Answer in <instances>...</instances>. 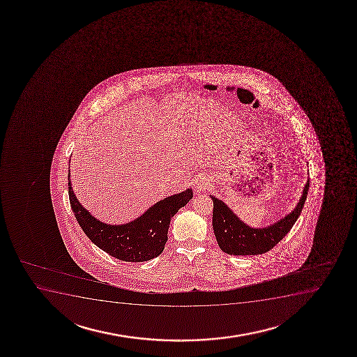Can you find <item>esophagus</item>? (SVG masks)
I'll use <instances>...</instances> for the list:
<instances>
[{
	"mask_svg": "<svg viewBox=\"0 0 357 357\" xmlns=\"http://www.w3.org/2000/svg\"><path fill=\"white\" fill-rule=\"evenodd\" d=\"M208 185H209V181L204 179V178H201V179H197V181L195 183V190L198 193L204 192L208 189Z\"/></svg>",
	"mask_w": 357,
	"mask_h": 357,
	"instance_id": "obj_1",
	"label": "esophagus"
}]
</instances>
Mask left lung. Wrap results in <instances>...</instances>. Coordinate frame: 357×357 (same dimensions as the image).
I'll return each mask as SVG.
<instances>
[{
    "instance_id": "left-lung-1",
    "label": "left lung",
    "mask_w": 357,
    "mask_h": 357,
    "mask_svg": "<svg viewBox=\"0 0 357 357\" xmlns=\"http://www.w3.org/2000/svg\"><path fill=\"white\" fill-rule=\"evenodd\" d=\"M310 188V178L296 206L290 213L268 226L252 227L235 214L225 202L213 195V228L218 246L231 256H255L270 251L291 229L301 214Z\"/></svg>"
}]
</instances>
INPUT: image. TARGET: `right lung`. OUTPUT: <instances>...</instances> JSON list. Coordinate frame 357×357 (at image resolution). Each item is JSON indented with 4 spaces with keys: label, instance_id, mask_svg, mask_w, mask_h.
Wrapping results in <instances>:
<instances>
[{
    "label": "right lung",
    "instance_id": "add662e5",
    "mask_svg": "<svg viewBox=\"0 0 357 357\" xmlns=\"http://www.w3.org/2000/svg\"><path fill=\"white\" fill-rule=\"evenodd\" d=\"M68 193L73 213L89 240L109 256L132 263L147 261L161 255L171 220L193 197L192 189L189 188L156 202L130 222L109 225L94 218L79 202L73 191L70 168Z\"/></svg>",
    "mask_w": 357,
    "mask_h": 357
}]
</instances>
